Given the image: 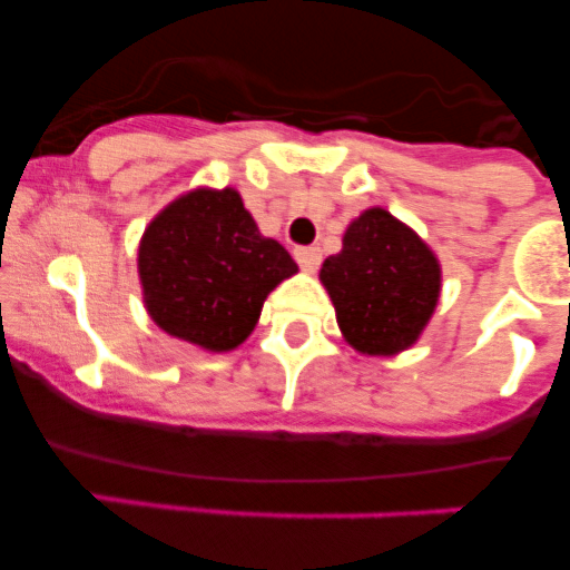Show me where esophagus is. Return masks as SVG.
Listing matches in <instances>:
<instances>
[{
  "mask_svg": "<svg viewBox=\"0 0 570 570\" xmlns=\"http://www.w3.org/2000/svg\"><path fill=\"white\" fill-rule=\"evenodd\" d=\"M294 256L296 262H299V268L308 271V274H314V271L320 268V259H322L320 248H296Z\"/></svg>",
  "mask_w": 570,
  "mask_h": 570,
  "instance_id": "esophagus-1",
  "label": "esophagus"
}]
</instances>
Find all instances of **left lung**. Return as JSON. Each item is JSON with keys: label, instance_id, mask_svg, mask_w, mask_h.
Here are the masks:
<instances>
[{"label": "left lung", "instance_id": "left-lung-1", "mask_svg": "<svg viewBox=\"0 0 570 570\" xmlns=\"http://www.w3.org/2000/svg\"><path fill=\"white\" fill-rule=\"evenodd\" d=\"M320 279L351 347L394 356L414 345L440 302V259L385 208H367L342 236L340 254L322 262Z\"/></svg>", "mask_w": 570, "mask_h": 570}]
</instances>
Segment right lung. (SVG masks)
Returning <instances> with one entry per match:
<instances>
[{"label":"right lung","instance_id":"right-lung-1","mask_svg":"<svg viewBox=\"0 0 570 570\" xmlns=\"http://www.w3.org/2000/svg\"><path fill=\"white\" fill-rule=\"evenodd\" d=\"M145 308L165 334L205 351H234L296 262L262 236L234 188H196L150 219L139 242Z\"/></svg>","mask_w":570,"mask_h":570}]
</instances>
